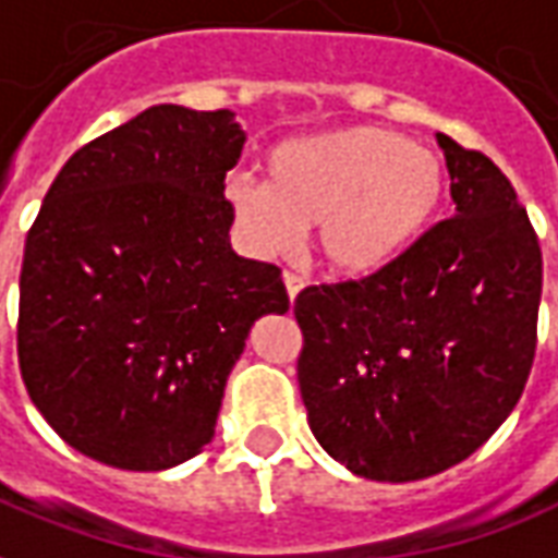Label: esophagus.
<instances>
[{"mask_svg":"<svg viewBox=\"0 0 558 558\" xmlns=\"http://www.w3.org/2000/svg\"><path fill=\"white\" fill-rule=\"evenodd\" d=\"M283 287H287V295H290V301L299 299V292L304 290V280L299 278V275H292V271H283Z\"/></svg>","mask_w":558,"mask_h":558,"instance_id":"1","label":"esophagus"}]
</instances>
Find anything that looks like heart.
<instances>
[{
    "mask_svg": "<svg viewBox=\"0 0 558 558\" xmlns=\"http://www.w3.org/2000/svg\"><path fill=\"white\" fill-rule=\"evenodd\" d=\"M444 159L402 132L340 126L280 142L263 159V185H227L233 227L257 257H290L316 227L322 266L373 278L408 257L444 213Z\"/></svg>",
    "mask_w": 558,
    "mask_h": 558,
    "instance_id": "heart-1",
    "label": "heart"
}]
</instances>
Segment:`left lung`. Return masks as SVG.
<instances>
[{
    "mask_svg": "<svg viewBox=\"0 0 558 558\" xmlns=\"http://www.w3.org/2000/svg\"><path fill=\"white\" fill-rule=\"evenodd\" d=\"M456 216L373 278L307 287L299 387L322 449L354 476L416 482L473 456L530 378L542 247L514 189L437 132Z\"/></svg>",
    "mask_w": 558,
    "mask_h": 558,
    "instance_id": "8db88e82",
    "label": "left lung"
}]
</instances>
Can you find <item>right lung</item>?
<instances>
[{"label": "right lung", "instance_id": "right-lung-1", "mask_svg": "<svg viewBox=\"0 0 558 558\" xmlns=\"http://www.w3.org/2000/svg\"><path fill=\"white\" fill-rule=\"evenodd\" d=\"M230 109L150 106L85 144L26 236L16 354L64 444L118 470H168L216 435L251 325L287 313L280 268L230 245Z\"/></svg>", "mask_w": 558, "mask_h": 558}]
</instances>
